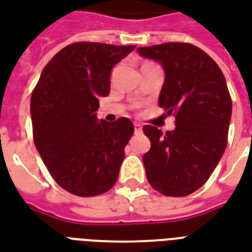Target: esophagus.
Wrapping results in <instances>:
<instances>
[{
    "label": "esophagus",
    "instance_id": "obj_1",
    "mask_svg": "<svg viewBox=\"0 0 252 252\" xmlns=\"http://www.w3.org/2000/svg\"><path fill=\"white\" fill-rule=\"evenodd\" d=\"M133 126H135V133H140L141 129H143L140 124H137V123H135V124H133Z\"/></svg>",
    "mask_w": 252,
    "mask_h": 252
}]
</instances>
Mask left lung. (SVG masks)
Here are the masks:
<instances>
[{
  "mask_svg": "<svg viewBox=\"0 0 252 252\" xmlns=\"http://www.w3.org/2000/svg\"><path fill=\"white\" fill-rule=\"evenodd\" d=\"M137 53L163 66L159 107L175 115V129L143 131L151 150L143 156L147 179L165 196H187L206 183L227 147L232 102L224 74L200 48L165 42Z\"/></svg>",
  "mask_w": 252,
  "mask_h": 252,
  "instance_id": "obj_1",
  "label": "left lung"
}]
</instances>
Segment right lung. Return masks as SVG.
<instances>
[{"label": "right lung", "mask_w": 252, "mask_h": 252, "mask_svg": "<svg viewBox=\"0 0 252 252\" xmlns=\"http://www.w3.org/2000/svg\"><path fill=\"white\" fill-rule=\"evenodd\" d=\"M135 45L74 42L55 55L32 93L33 139L60 187L77 196L109 191L119 178L133 124L97 120L98 97L111 91V70Z\"/></svg>", "instance_id": "right-lung-1"}]
</instances>
